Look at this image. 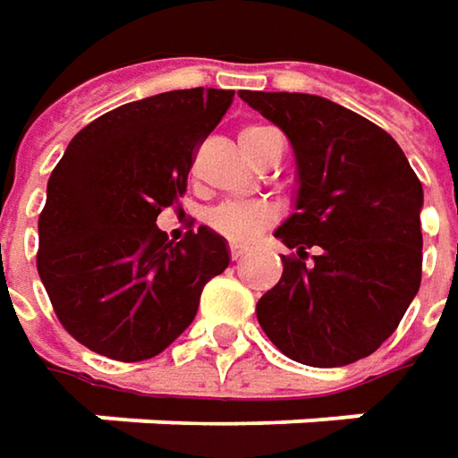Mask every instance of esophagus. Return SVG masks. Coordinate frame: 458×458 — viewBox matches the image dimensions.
Wrapping results in <instances>:
<instances>
[{"label": "esophagus", "instance_id": "esophagus-1", "mask_svg": "<svg viewBox=\"0 0 458 458\" xmlns=\"http://www.w3.org/2000/svg\"><path fill=\"white\" fill-rule=\"evenodd\" d=\"M229 252H232V260H242V255H244L247 250L240 247V244H232V247H229Z\"/></svg>", "mask_w": 458, "mask_h": 458}]
</instances>
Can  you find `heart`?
<instances>
[{"mask_svg":"<svg viewBox=\"0 0 458 458\" xmlns=\"http://www.w3.org/2000/svg\"><path fill=\"white\" fill-rule=\"evenodd\" d=\"M270 128L265 126H247L242 128L240 133V144L244 154L252 159V151L258 147L260 136ZM273 218V211L263 206V203H240V200H232V203H218L214 206L208 214H206V224L226 237L229 242H250L255 240L265 226L270 224Z\"/></svg>","mask_w":458,"mask_h":458,"instance_id":"1","label":"heart"}]
</instances>
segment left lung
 Masks as SVG:
<instances>
[{
    "label": "left lung",
    "instance_id": "8db88e82",
    "mask_svg": "<svg viewBox=\"0 0 458 458\" xmlns=\"http://www.w3.org/2000/svg\"><path fill=\"white\" fill-rule=\"evenodd\" d=\"M240 98L288 136L299 191L276 237L296 250L258 301L270 343L304 366L371 355L420 288L423 185L400 144L343 105L301 92ZM309 246L320 252L307 261Z\"/></svg>",
    "mask_w": 458,
    "mask_h": 458
}]
</instances>
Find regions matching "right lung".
Listing matches in <instances>:
<instances>
[{"label":"right lung","mask_w":458,"mask_h":458,"mask_svg":"<svg viewBox=\"0 0 458 458\" xmlns=\"http://www.w3.org/2000/svg\"><path fill=\"white\" fill-rule=\"evenodd\" d=\"M234 89H172L121 105L66 147L38 218V273L58 322L113 360H147L195 319L226 270V240L198 226L170 242L157 216L188 188L195 149Z\"/></svg>","instance_id":"1"}]
</instances>
